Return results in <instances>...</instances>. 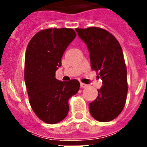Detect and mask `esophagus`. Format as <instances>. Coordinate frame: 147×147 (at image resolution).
Wrapping results in <instances>:
<instances>
[{"instance_id":"obj_1","label":"esophagus","mask_w":147,"mask_h":147,"mask_svg":"<svg viewBox=\"0 0 147 147\" xmlns=\"http://www.w3.org/2000/svg\"><path fill=\"white\" fill-rule=\"evenodd\" d=\"M80 86L81 88H86L88 87V85H86V84H85V83H80Z\"/></svg>"}]
</instances>
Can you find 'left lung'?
<instances>
[{"mask_svg":"<svg viewBox=\"0 0 147 147\" xmlns=\"http://www.w3.org/2000/svg\"><path fill=\"white\" fill-rule=\"evenodd\" d=\"M76 30L87 45L92 69L102 79L98 98L89 104L90 113L97 121H111L123 111L127 94V68L121 45L104 29L92 26Z\"/></svg>","mask_w":147,"mask_h":147,"instance_id":"left-lung-1","label":"left lung"}]
</instances>
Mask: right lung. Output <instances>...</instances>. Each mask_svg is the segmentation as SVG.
I'll return each mask as SVG.
<instances>
[{"label": "right lung", "mask_w": 147, "mask_h": 147, "mask_svg": "<svg viewBox=\"0 0 147 147\" xmlns=\"http://www.w3.org/2000/svg\"><path fill=\"white\" fill-rule=\"evenodd\" d=\"M76 36L72 29L42 30L33 36L26 47L24 79L30 104L45 123L62 121L69 112V99L79 90L78 80L61 82L55 77L65 50Z\"/></svg>", "instance_id": "1"}]
</instances>
